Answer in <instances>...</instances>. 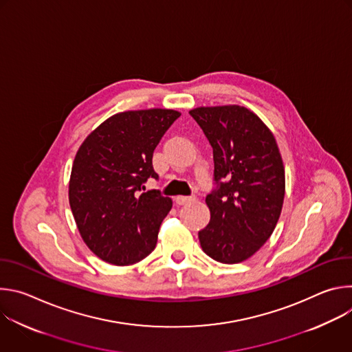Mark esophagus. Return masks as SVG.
<instances>
[{
	"label": "esophagus",
	"mask_w": 352,
	"mask_h": 352,
	"mask_svg": "<svg viewBox=\"0 0 352 352\" xmlns=\"http://www.w3.org/2000/svg\"><path fill=\"white\" fill-rule=\"evenodd\" d=\"M192 200H195V196H177L175 197L177 205H186V204L192 202Z\"/></svg>",
	"instance_id": "esophagus-1"
}]
</instances>
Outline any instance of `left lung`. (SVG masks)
Segmentation results:
<instances>
[{
    "mask_svg": "<svg viewBox=\"0 0 352 352\" xmlns=\"http://www.w3.org/2000/svg\"><path fill=\"white\" fill-rule=\"evenodd\" d=\"M213 147L216 188L206 196L209 224L199 242L212 259L246 261L273 234L285 193V173L276 139L263 121L241 106L189 111Z\"/></svg>",
    "mask_w": 352,
    "mask_h": 352,
    "instance_id": "8db88e82",
    "label": "left lung"
}]
</instances>
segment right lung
Instances as JSON below:
<instances>
[{
    "label": "right lung",
    "mask_w": 352,
    "mask_h": 352,
    "mask_svg": "<svg viewBox=\"0 0 352 352\" xmlns=\"http://www.w3.org/2000/svg\"><path fill=\"white\" fill-rule=\"evenodd\" d=\"M179 116L167 109L118 113L80 144L69 205L82 239L104 262L133 265L156 248L173 200L157 189L142 190L148 178H159L153 152Z\"/></svg>",
    "instance_id": "obj_1"
}]
</instances>
